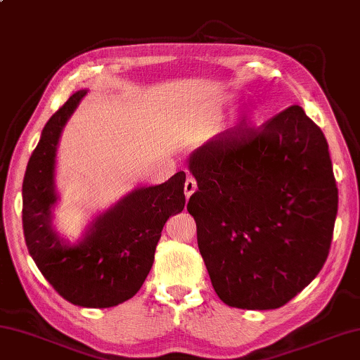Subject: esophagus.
<instances>
[{"mask_svg":"<svg viewBox=\"0 0 360 360\" xmlns=\"http://www.w3.org/2000/svg\"><path fill=\"white\" fill-rule=\"evenodd\" d=\"M195 191H197L195 179L194 178H187L186 182H184V194H186V197L189 198L192 194H194Z\"/></svg>","mask_w":360,"mask_h":360,"instance_id":"obj_1","label":"esophagus"}]
</instances>
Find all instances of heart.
I'll list each match as a JSON object with an SVG mask.
<instances>
[{"label": "heart", "mask_w": 360, "mask_h": 360, "mask_svg": "<svg viewBox=\"0 0 360 360\" xmlns=\"http://www.w3.org/2000/svg\"><path fill=\"white\" fill-rule=\"evenodd\" d=\"M262 117H264V112L259 108V106H252V108L245 112L244 116V126L245 127H257L262 122Z\"/></svg>", "instance_id": "obj_1"}]
</instances>
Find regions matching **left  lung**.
<instances>
[{
    "label": "left lung",
    "instance_id": "obj_1",
    "mask_svg": "<svg viewBox=\"0 0 360 360\" xmlns=\"http://www.w3.org/2000/svg\"><path fill=\"white\" fill-rule=\"evenodd\" d=\"M187 168V212L214 292L226 305L278 309L310 284L333 238L338 187L321 129L294 105L259 132L207 142Z\"/></svg>",
    "mask_w": 360,
    "mask_h": 360
}]
</instances>
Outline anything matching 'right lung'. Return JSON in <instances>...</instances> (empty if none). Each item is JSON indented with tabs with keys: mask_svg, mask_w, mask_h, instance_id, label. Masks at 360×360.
Segmentation results:
<instances>
[{
	"mask_svg": "<svg viewBox=\"0 0 360 360\" xmlns=\"http://www.w3.org/2000/svg\"><path fill=\"white\" fill-rule=\"evenodd\" d=\"M87 90L69 96L43 127L22 182V226L29 254L45 280L74 305L105 309L136 296L153 265L169 217L186 205V173L158 186H139L101 212L77 243L56 231L60 200L56 153L64 126Z\"/></svg>",
	"mask_w": 360,
	"mask_h": 360,
	"instance_id": "right-lung-1",
	"label": "right lung"
}]
</instances>
